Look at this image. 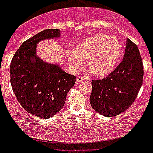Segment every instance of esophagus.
<instances>
[{
    "label": "esophagus",
    "instance_id": "34e87169",
    "mask_svg": "<svg viewBox=\"0 0 153 153\" xmlns=\"http://www.w3.org/2000/svg\"><path fill=\"white\" fill-rule=\"evenodd\" d=\"M86 78H85L84 76H79L77 78H76V83H81V82H83V80H86Z\"/></svg>",
    "mask_w": 153,
    "mask_h": 153
}]
</instances>
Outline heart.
Segmentation results:
<instances>
[{"instance_id":"1","label":"heart","mask_w":153,"mask_h":153,"mask_svg":"<svg viewBox=\"0 0 153 153\" xmlns=\"http://www.w3.org/2000/svg\"><path fill=\"white\" fill-rule=\"evenodd\" d=\"M122 54V44L117 37L99 33L79 42L75 52H69V62L74 70L83 67L87 60L90 72L97 76H105L114 70Z\"/></svg>"}]
</instances>
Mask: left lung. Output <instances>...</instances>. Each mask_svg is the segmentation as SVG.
I'll return each mask as SVG.
<instances>
[{"label":"left lung","instance_id":"1","mask_svg":"<svg viewBox=\"0 0 153 153\" xmlns=\"http://www.w3.org/2000/svg\"><path fill=\"white\" fill-rule=\"evenodd\" d=\"M143 60L136 44L126 39L122 62L106 77L92 80L90 102L107 117H116L133 103L143 84Z\"/></svg>","mask_w":153,"mask_h":153}]
</instances>
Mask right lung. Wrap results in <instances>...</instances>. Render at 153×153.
Returning <instances> with one entry per match:
<instances>
[{"mask_svg":"<svg viewBox=\"0 0 153 153\" xmlns=\"http://www.w3.org/2000/svg\"><path fill=\"white\" fill-rule=\"evenodd\" d=\"M58 29H47L24 41L10 63V83L19 103L27 112L41 119L51 118L63 108L76 76L59 66L45 63L36 54L42 40L60 36Z\"/></svg>","mask_w":153,"mask_h":153,"instance_id":"right-lung-1","label":"right lung"}]
</instances>
